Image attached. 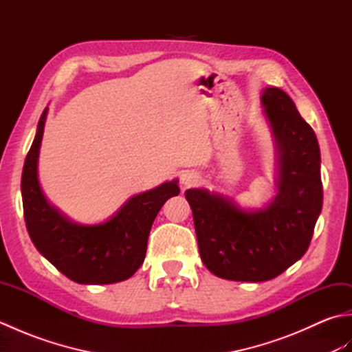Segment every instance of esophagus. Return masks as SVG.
Segmentation results:
<instances>
[{
  "label": "esophagus",
  "instance_id": "esophagus-1",
  "mask_svg": "<svg viewBox=\"0 0 352 352\" xmlns=\"http://www.w3.org/2000/svg\"><path fill=\"white\" fill-rule=\"evenodd\" d=\"M180 182H182V184L184 186V188H192V186L198 184L199 175L197 174V172H193V170H186V172H183V174H182Z\"/></svg>",
  "mask_w": 352,
  "mask_h": 352
}]
</instances>
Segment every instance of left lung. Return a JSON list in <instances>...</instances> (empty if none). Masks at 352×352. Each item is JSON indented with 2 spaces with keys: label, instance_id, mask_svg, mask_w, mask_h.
<instances>
[{
  "label": "left lung",
  "instance_id": "obj_1",
  "mask_svg": "<svg viewBox=\"0 0 352 352\" xmlns=\"http://www.w3.org/2000/svg\"><path fill=\"white\" fill-rule=\"evenodd\" d=\"M280 153L278 193L263 210L243 212L228 198L189 189L198 248L219 278L267 281L300 260L322 210L320 153L316 134L290 96L269 87L261 96Z\"/></svg>",
  "mask_w": 352,
  "mask_h": 352
}]
</instances>
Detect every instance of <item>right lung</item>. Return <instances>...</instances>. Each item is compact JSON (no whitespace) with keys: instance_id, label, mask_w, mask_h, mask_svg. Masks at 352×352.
I'll use <instances>...</instances> for the list:
<instances>
[{"instance_id":"right-lung-1","label":"right lung","mask_w":352,"mask_h":352,"mask_svg":"<svg viewBox=\"0 0 352 352\" xmlns=\"http://www.w3.org/2000/svg\"><path fill=\"white\" fill-rule=\"evenodd\" d=\"M47 109L22 169V206L32 242L51 265L80 284L124 281L144 263L149 230L162 206L180 193L177 182L133 197L110 221L80 226L52 207L37 182V155Z\"/></svg>"}]
</instances>
